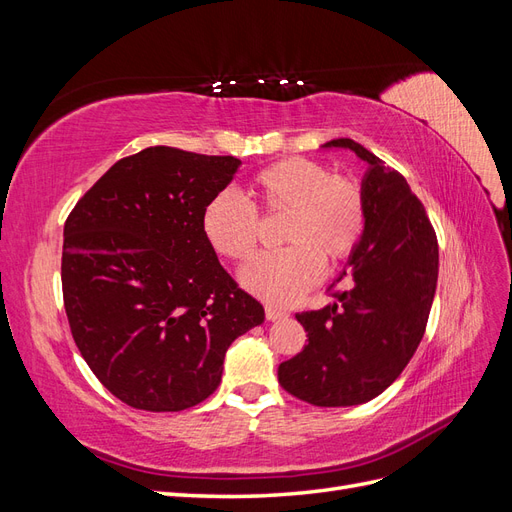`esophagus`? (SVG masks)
<instances>
[{"instance_id": "34e87169", "label": "esophagus", "mask_w": 512, "mask_h": 512, "mask_svg": "<svg viewBox=\"0 0 512 512\" xmlns=\"http://www.w3.org/2000/svg\"><path fill=\"white\" fill-rule=\"evenodd\" d=\"M265 314H267V320H280V318H286L288 314L284 312V309L275 307V305H267L265 307Z\"/></svg>"}]
</instances>
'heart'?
I'll return each instance as SVG.
<instances>
[{
  "label": "heart",
  "instance_id": "obj_1",
  "mask_svg": "<svg viewBox=\"0 0 512 512\" xmlns=\"http://www.w3.org/2000/svg\"><path fill=\"white\" fill-rule=\"evenodd\" d=\"M260 213H286L277 252L256 256L241 271L243 286L271 303H294L324 271V258L342 262L359 247L367 226L361 183L312 158H286L250 181V200L237 192L215 194L200 215L215 252L243 262L256 252Z\"/></svg>",
  "mask_w": 512,
  "mask_h": 512
}]
</instances>
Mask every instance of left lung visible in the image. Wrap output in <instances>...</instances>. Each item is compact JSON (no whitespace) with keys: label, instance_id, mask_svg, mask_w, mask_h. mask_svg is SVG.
I'll list each match as a JSON object with an SVG mask.
<instances>
[{"label":"left lung","instance_id":"1","mask_svg":"<svg viewBox=\"0 0 512 512\" xmlns=\"http://www.w3.org/2000/svg\"><path fill=\"white\" fill-rule=\"evenodd\" d=\"M324 147L350 149L369 164L367 226L337 280L348 288L333 292L335 303L297 314L307 346L277 378L307 404L342 408L389 389L421 344L438 284V239L404 175L352 138Z\"/></svg>","mask_w":512,"mask_h":512}]
</instances>
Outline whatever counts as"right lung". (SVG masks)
Masks as SVG:
<instances>
[{"label": "right lung", "mask_w": 512, "mask_h": 512, "mask_svg": "<svg viewBox=\"0 0 512 512\" xmlns=\"http://www.w3.org/2000/svg\"><path fill=\"white\" fill-rule=\"evenodd\" d=\"M239 164L147 147L108 168L68 215L61 288L72 337L96 378L136 410L200 404L218 389L228 346L265 320L200 226Z\"/></svg>", "instance_id": "obj_1"}]
</instances>
